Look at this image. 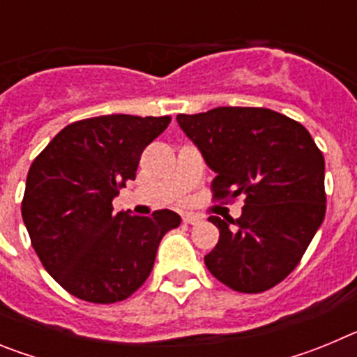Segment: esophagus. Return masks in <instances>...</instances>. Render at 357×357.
<instances>
[{"label":"esophagus","mask_w":357,"mask_h":357,"mask_svg":"<svg viewBox=\"0 0 357 357\" xmlns=\"http://www.w3.org/2000/svg\"><path fill=\"white\" fill-rule=\"evenodd\" d=\"M182 220H184V223H191V225H195V223H198L202 220L198 214H193V213H184L182 214Z\"/></svg>","instance_id":"1"}]
</instances>
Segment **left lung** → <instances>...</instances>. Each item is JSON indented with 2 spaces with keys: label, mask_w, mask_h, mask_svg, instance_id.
<instances>
[{
  "label": "left lung",
  "mask_w": 357,
  "mask_h": 357,
  "mask_svg": "<svg viewBox=\"0 0 357 357\" xmlns=\"http://www.w3.org/2000/svg\"><path fill=\"white\" fill-rule=\"evenodd\" d=\"M176 123L216 173V198H245L241 216L209 222L220 241L204 257L220 282L261 293L302 259L326 218V160L288 116L259 107H216Z\"/></svg>",
  "instance_id": "8db88e82"
}]
</instances>
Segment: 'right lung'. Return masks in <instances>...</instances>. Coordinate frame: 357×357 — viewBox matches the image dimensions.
Instances as JSON below:
<instances>
[{"mask_svg":"<svg viewBox=\"0 0 357 357\" xmlns=\"http://www.w3.org/2000/svg\"><path fill=\"white\" fill-rule=\"evenodd\" d=\"M169 116L109 114L62 128L30 166L21 214L46 272L71 295L94 304L125 301L143 286L168 230L169 209L114 214L112 200L134 181L144 148Z\"/></svg>","mask_w":357,"mask_h":357,"instance_id":"obj_1","label":"right lung"}]
</instances>
